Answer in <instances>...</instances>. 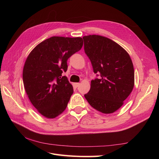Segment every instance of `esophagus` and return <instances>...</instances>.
Instances as JSON below:
<instances>
[{
  "label": "esophagus",
  "mask_w": 159,
  "mask_h": 159,
  "mask_svg": "<svg viewBox=\"0 0 159 159\" xmlns=\"http://www.w3.org/2000/svg\"><path fill=\"white\" fill-rule=\"evenodd\" d=\"M74 85L75 88H78L80 86V83H75V84H74Z\"/></svg>",
  "instance_id": "esophagus-1"
}]
</instances>
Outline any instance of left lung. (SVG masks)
<instances>
[{"label": "left lung", "mask_w": 159, "mask_h": 159, "mask_svg": "<svg viewBox=\"0 0 159 159\" xmlns=\"http://www.w3.org/2000/svg\"><path fill=\"white\" fill-rule=\"evenodd\" d=\"M84 50L101 78L91 81L85 98L98 111L109 114L116 111L131 93L134 84L132 60L117 43L99 35L83 37Z\"/></svg>", "instance_id": "obj_1"}]
</instances>
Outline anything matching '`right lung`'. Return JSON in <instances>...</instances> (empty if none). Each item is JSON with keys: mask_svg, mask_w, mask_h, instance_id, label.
<instances>
[{"mask_svg": "<svg viewBox=\"0 0 159 159\" xmlns=\"http://www.w3.org/2000/svg\"><path fill=\"white\" fill-rule=\"evenodd\" d=\"M83 44L80 37L52 36L38 44L27 57L24 86L33 106L45 117H57L68 105L73 86L61 74L68 69L67 60Z\"/></svg>", "mask_w": 159, "mask_h": 159, "instance_id": "obj_1", "label": "right lung"}]
</instances>
